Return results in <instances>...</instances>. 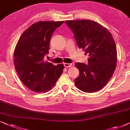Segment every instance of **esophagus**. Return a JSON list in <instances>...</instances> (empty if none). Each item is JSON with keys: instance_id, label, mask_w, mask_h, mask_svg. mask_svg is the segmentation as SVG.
<instances>
[{"instance_id": "1", "label": "esophagus", "mask_w": 130, "mask_h": 130, "mask_svg": "<svg viewBox=\"0 0 130 130\" xmlns=\"http://www.w3.org/2000/svg\"><path fill=\"white\" fill-rule=\"evenodd\" d=\"M64 66L65 67H71L72 66V64L71 63H64Z\"/></svg>"}]
</instances>
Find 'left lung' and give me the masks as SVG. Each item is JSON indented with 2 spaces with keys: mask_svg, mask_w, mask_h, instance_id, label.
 Here are the masks:
<instances>
[{
  "mask_svg": "<svg viewBox=\"0 0 130 130\" xmlns=\"http://www.w3.org/2000/svg\"><path fill=\"white\" fill-rule=\"evenodd\" d=\"M80 48L88 53L87 64L76 63L80 71L75 85L86 93L99 91L107 84L115 71L117 48L115 41L106 27L90 20H66Z\"/></svg>",
  "mask_w": 130,
  "mask_h": 130,
  "instance_id": "left-lung-1",
  "label": "left lung"
}]
</instances>
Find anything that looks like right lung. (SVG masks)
<instances>
[{"label":"right lung","instance_id":"add662e5","mask_svg":"<svg viewBox=\"0 0 130 130\" xmlns=\"http://www.w3.org/2000/svg\"><path fill=\"white\" fill-rule=\"evenodd\" d=\"M64 21H40L26 30L19 39L14 52L15 69L23 83L36 93H46L55 85L64 65L54 66L45 61L52 35Z\"/></svg>","mask_w":130,"mask_h":130}]
</instances>
